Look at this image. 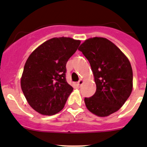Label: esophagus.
<instances>
[{"label":"esophagus","instance_id":"esophagus-1","mask_svg":"<svg viewBox=\"0 0 147 147\" xmlns=\"http://www.w3.org/2000/svg\"><path fill=\"white\" fill-rule=\"evenodd\" d=\"M77 84H78V85H79V86L82 85V84H83V80H82V79H80V80H79V82H77Z\"/></svg>","mask_w":147,"mask_h":147}]
</instances>
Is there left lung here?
<instances>
[{"instance_id": "1", "label": "left lung", "mask_w": 147, "mask_h": 147, "mask_svg": "<svg viewBox=\"0 0 147 147\" xmlns=\"http://www.w3.org/2000/svg\"><path fill=\"white\" fill-rule=\"evenodd\" d=\"M79 50L88 60L96 84L95 93L84 98L87 109L98 117H107L123 106L133 90L130 61L114 44L105 38H90Z\"/></svg>"}]
</instances>
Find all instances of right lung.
Instances as JSON below:
<instances>
[{"instance_id":"1","label":"right lung","mask_w":147,"mask_h":147,"mask_svg":"<svg viewBox=\"0 0 147 147\" xmlns=\"http://www.w3.org/2000/svg\"><path fill=\"white\" fill-rule=\"evenodd\" d=\"M80 43L71 38H53L28 57L21 88L30 106L39 114L53 115L64 107L74 90L65 78L66 63Z\"/></svg>"}]
</instances>
